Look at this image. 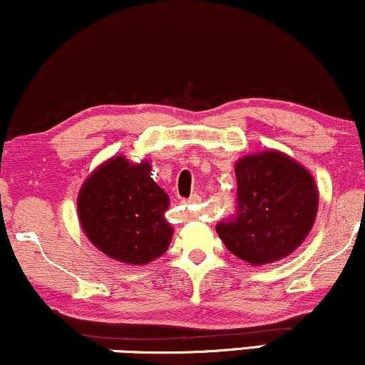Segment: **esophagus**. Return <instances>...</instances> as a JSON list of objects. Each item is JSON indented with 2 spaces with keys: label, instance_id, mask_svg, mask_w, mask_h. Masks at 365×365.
Returning <instances> with one entry per match:
<instances>
[{
  "label": "esophagus",
  "instance_id": "1",
  "mask_svg": "<svg viewBox=\"0 0 365 365\" xmlns=\"http://www.w3.org/2000/svg\"><path fill=\"white\" fill-rule=\"evenodd\" d=\"M200 201H201V198H200V196H198V195H192V196H191V198L184 200V201H182V203H184V205H196V203H200Z\"/></svg>",
  "mask_w": 365,
  "mask_h": 365
}]
</instances>
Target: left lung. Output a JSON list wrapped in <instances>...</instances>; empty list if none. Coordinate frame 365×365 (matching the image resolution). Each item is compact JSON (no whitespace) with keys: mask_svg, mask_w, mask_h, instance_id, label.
I'll list each match as a JSON object with an SVG mask.
<instances>
[{"mask_svg":"<svg viewBox=\"0 0 365 365\" xmlns=\"http://www.w3.org/2000/svg\"><path fill=\"white\" fill-rule=\"evenodd\" d=\"M237 207L217 234L232 255L268 264L297 250L318 213V187L309 170L277 150L235 164Z\"/></svg>","mask_w":365,"mask_h":365,"instance_id":"left-lung-1","label":"left lung"}]
</instances>
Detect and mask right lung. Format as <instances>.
<instances>
[{
  "instance_id": "obj_1",
  "label": "right lung",
  "mask_w": 365,
  "mask_h": 365,
  "mask_svg": "<svg viewBox=\"0 0 365 365\" xmlns=\"http://www.w3.org/2000/svg\"><path fill=\"white\" fill-rule=\"evenodd\" d=\"M147 160L118 155L90 174L78 192V218L90 242L109 258L147 264L169 247V196L150 178Z\"/></svg>"
}]
</instances>
